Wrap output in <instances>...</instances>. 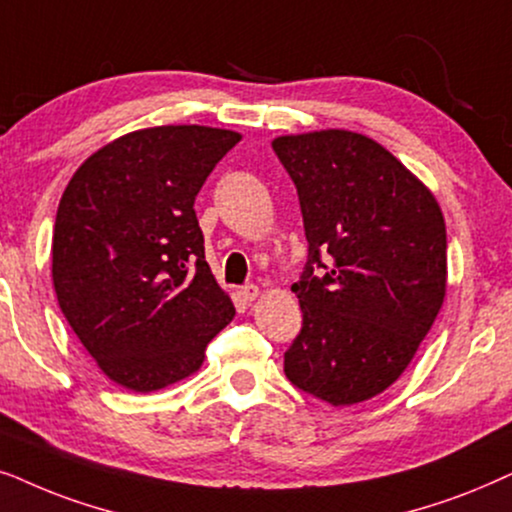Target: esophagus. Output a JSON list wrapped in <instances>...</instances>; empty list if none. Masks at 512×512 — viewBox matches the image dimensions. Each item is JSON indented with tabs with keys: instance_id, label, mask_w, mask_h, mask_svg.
Returning <instances> with one entry per match:
<instances>
[{
	"instance_id": "obj_1",
	"label": "esophagus",
	"mask_w": 512,
	"mask_h": 512,
	"mask_svg": "<svg viewBox=\"0 0 512 512\" xmlns=\"http://www.w3.org/2000/svg\"><path fill=\"white\" fill-rule=\"evenodd\" d=\"M238 297H241L245 304L255 302V299L260 297V288H257V285H245V288L238 290Z\"/></svg>"
}]
</instances>
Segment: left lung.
<instances>
[{"label": "left lung", "mask_w": 512, "mask_h": 512, "mask_svg": "<svg viewBox=\"0 0 512 512\" xmlns=\"http://www.w3.org/2000/svg\"><path fill=\"white\" fill-rule=\"evenodd\" d=\"M271 147L295 182L309 241L285 377L332 407L358 405L407 370L438 318L445 217L431 189L363 133L278 135ZM313 266L326 274L313 277Z\"/></svg>", "instance_id": "1"}]
</instances>
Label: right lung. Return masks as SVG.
<instances>
[{"label":"right lung","mask_w":512,"mask_h":512,"mask_svg":"<svg viewBox=\"0 0 512 512\" xmlns=\"http://www.w3.org/2000/svg\"><path fill=\"white\" fill-rule=\"evenodd\" d=\"M241 133L154 126L121 135L72 175L53 227L60 311L114 384L152 393L199 372L234 318L206 262L196 194Z\"/></svg>","instance_id":"1"}]
</instances>
